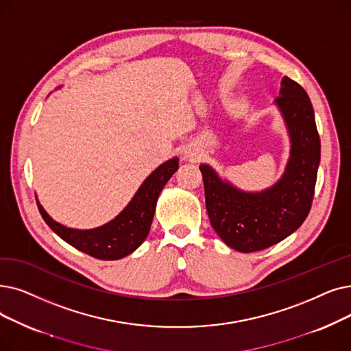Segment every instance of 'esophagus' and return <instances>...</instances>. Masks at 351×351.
I'll use <instances>...</instances> for the list:
<instances>
[{
	"label": "esophagus",
	"instance_id": "esophagus-1",
	"mask_svg": "<svg viewBox=\"0 0 351 351\" xmlns=\"http://www.w3.org/2000/svg\"><path fill=\"white\" fill-rule=\"evenodd\" d=\"M185 156L188 158V159H191V160H196V159H199V152H197L196 149H193V147H189V149H186V152H185Z\"/></svg>",
	"mask_w": 351,
	"mask_h": 351
}]
</instances>
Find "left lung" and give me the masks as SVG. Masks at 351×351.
Returning <instances> with one entry per match:
<instances>
[{
    "instance_id": "left-lung-1",
    "label": "left lung",
    "mask_w": 351,
    "mask_h": 351,
    "mask_svg": "<svg viewBox=\"0 0 351 351\" xmlns=\"http://www.w3.org/2000/svg\"><path fill=\"white\" fill-rule=\"evenodd\" d=\"M276 100L291 138L285 173L272 188L248 193L201 165L205 204L219 238L239 252L263 251L291 235L308 217L319 165V136L313 104L297 82L284 77Z\"/></svg>"
}]
</instances>
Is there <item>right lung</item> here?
<instances>
[{"label": "right lung", "mask_w": 351, "mask_h": 351, "mask_svg": "<svg viewBox=\"0 0 351 351\" xmlns=\"http://www.w3.org/2000/svg\"><path fill=\"white\" fill-rule=\"evenodd\" d=\"M178 158L162 163L150 173L130 204L119 215L95 230H73L51 219L37 201L43 219L51 230L71 247L103 261L120 260L132 254L146 239L154 221L156 201L166 182L178 171Z\"/></svg>", "instance_id": "right-lung-1"}]
</instances>
